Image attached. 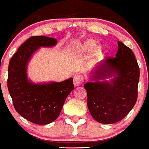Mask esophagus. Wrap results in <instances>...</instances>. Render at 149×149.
Instances as JSON below:
<instances>
[{
    "instance_id": "1",
    "label": "esophagus",
    "mask_w": 149,
    "mask_h": 149,
    "mask_svg": "<svg viewBox=\"0 0 149 149\" xmlns=\"http://www.w3.org/2000/svg\"><path fill=\"white\" fill-rule=\"evenodd\" d=\"M83 76L80 74H76L75 75L74 77H73V84H74L75 86H79V85H81L83 82Z\"/></svg>"
}]
</instances>
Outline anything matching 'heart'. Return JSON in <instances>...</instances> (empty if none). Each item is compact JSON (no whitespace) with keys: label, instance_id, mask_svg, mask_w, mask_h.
Returning a JSON list of instances; mask_svg holds the SVG:
<instances>
[{"label":"heart","instance_id":"obj_1","mask_svg":"<svg viewBox=\"0 0 149 149\" xmlns=\"http://www.w3.org/2000/svg\"><path fill=\"white\" fill-rule=\"evenodd\" d=\"M96 46V43L92 40H88L82 43L79 47L77 49V51L80 52H90L94 49V48ZM101 49L100 48H97L96 49L94 50V56L95 58L99 56L101 54Z\"/></svg>","mask_w":149,"mask_h":149}]
</instances>
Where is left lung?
I'll use <instances>...</instances> for the list:
<instances>
[{
  "label": "left lung",
  "mask_w": 149,
  "mask_h": 149,
  "mask_svg": "<svg viewBox=\"0 0 149 149\" xmlns=\"http://www.w3.org/2000/svg\"><path fill=\"white\" fill-rule=\"evenodd\" d=\"M118 46L116 57H109L99 63L91 72L90 82L84 85L89 112L101 124L121 121L137 100L139 79L137 61L130 48L120 41Z\"/></svg>",
  "instance_id": "8db88e82"
}]
</instances>
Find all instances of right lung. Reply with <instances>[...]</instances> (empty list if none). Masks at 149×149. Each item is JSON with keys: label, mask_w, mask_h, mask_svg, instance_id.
Listing matches in <instances>:
<instances>
[{"label": "right lung", "mask_w": 149, "mask_h": 149, "mask_svg": "<svg viewBox=\"0 0 149 149\" xmlns=\"http://www.w3.org/2000/svg\"><path fill=\"white\" fill-rule=\"evenodd\" d=\"M56 39L36 36L28 39L13 55L8 67L7 88L16 112L37 125L57 119L66 98L73 90V78L63 82L34 83L28 79V62L40 47H53Z\"/></svg>", "instance_id": "1"}]
</instances>
